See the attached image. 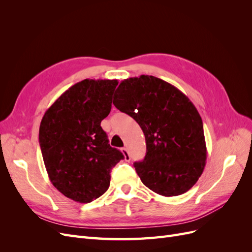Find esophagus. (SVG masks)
Wrapping results in <instances>:
<instances>
[{
	"label": "esophagus",
	"mask_w": 252,
	"mask_h": 252,
	"mask_svg": "<svg viewBox=\"0 0 252 252\" xmlns=\"http://www.w3.org/2000/svg\"><path fill=\"white\" fill-rule=\"evenodd\" d=\"M122 152H123V155L125 157V159L126 161H130V156H129V152L127 150V148H122Z\"/></svg>",
	"instance_id": "1"
}]
</instances>
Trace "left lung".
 <instances>
[{
  "label": "left lung",
  "mask_w": 252,
  "mask_h": 252,
  "mask_svg": "<svg viewBox=\"0 0 252 252\" xmlns=\"http://www.w3.org/2000/svg\"><path fill=\"white\" fill-rule=\"evenodd\" d=\"M113 105L144 132L146 156L134 163L143 184L164 196L188 191L207 158L202 118L191 101L171 84L143 74L121 82Z\"/></svg>",
  "instance_id": "obj_1"
}]
</instances>
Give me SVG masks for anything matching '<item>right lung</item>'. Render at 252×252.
<instances>
[{
    "label": "right lung",
    "mask_w": 252,
    "mask_h": 252,
    "mask_svg": "<svg viewBox=\"0 0 252 252\" xmlns=\"http://www.w3.org/2000/svg\"><path fill=\"white\" fill-rule=\"evenodd\" d=\"M118 80H83L45 112L39 143L49 180L61 193L90 203L106 192L124 155L108 144L101 122L111 110Z\"/></svg>",
    "instance_id": "add662e5"
}]
</instances>
